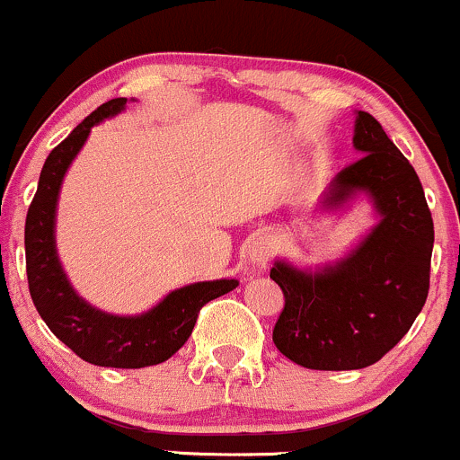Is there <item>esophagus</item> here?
Returning <instances> with one entry per match:
<instances>
[{"label":"esophagus","mask_w":460,"mask_h":460,"mask_svg":"<svg viewBox=\"0 0 460 460\" xmlns=\"http://www.w3.org/2000/svg\"><path fill=\"white\" fill-rule=\"evenodd\" d=\"M270 253H272V242L266 238V235H255L244 249V261H246V270H249V275H260V272H264L266 266H269Z\"/></svg>","instance_id":"34e87169"}]
</instances>
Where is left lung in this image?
<instances>
[{
	"label": "left lung",
	"mask_w": 460,
	"mask_h": 460,
	"mask_svg": "<svg viewBox=\"0 0 460 460\" xmlns=\"http://www.w3.org/2000/svg\"><path fill=\"white\" fill-rule=\"evenodd\" d=\"M353 148L362 156L336 174L327 209L369 196L377 225L349 255L319 270L277 260L284 292L272 330L277 349L316 371L365 369L411 330L430 288L435 225L421 181L382 124L358 111Z\"/></svg>",
	"instance_id": "8db88e82"
}]
</instances>
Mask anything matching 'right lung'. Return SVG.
Instances as JSON below:
<instances>
[{
    "mask_svg": "<svg viewBox=\"0 0 460 460\" xmlns=\"http://www.w3.org/2000/svg\"><path fill=\"white\" fill-rule=\"evenodd\" d=\"M126 98H115L84 118L45 159L39 188L25 218V272L30 296L58 341L84 362L113 369H141L172 358L185 345L200 307L238 288V279L199 281L176 288L153 310L118 316L89 305L69 284L57 253L58 191L63 176L87 141L91 128L124 111Z\"/></svg>",
    "mask_w": 460,
    "mask_h": 460,
    "instance_id": "obj_1",
    "label": "right lung"
}]
</instances>
